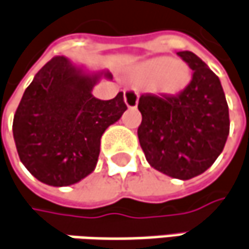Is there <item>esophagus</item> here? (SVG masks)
<instances>
[{
	"mask_svg": "<svg viewBox=\"0 0 249 249\" xmlns=\"http://www.w3.org/2000/svg\"><path fill=\"white\" fill-rule=\"evenodd\" d=\"M138 100H139V93L132 89H128L124 93V102L128 108H136L138 106Z\"/></svg>",
	"mask_w": 249,
	"mask_h": 249,
	"instance_id": "1",
	"label": "esophagus"
}]
</instances>
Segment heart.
I'll list each match as a JSON object with an SVG mask.
<instances>
[{
    "label": "heart",
    "mask_w": 249,
    "mask_h": 249,
    "mask_svg": "<svg viewBox=\"0 0 249 249\" xmlns=\"http://www.w3.org/2000/svg\"><path fill=\"white\" fill-rule=\"evenodd\" d=\"M134 76L141 85L150 86L156 93L176 96L188 86L191 71L184 61L160 55L141 62L134 71Z\"/></svg>",
    "instance_id": "heart-1"
}]
</instances>
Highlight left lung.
<instances>
[{"label":"left lung","instance_id":"8db88e82","mask_svg":"<svg viewBox=\"0 0 249 249\" xmlns=\"http://www.w3.org/2000/svg\"><path fill=\"white\" fill-rule=\"evenodd\" d=\"M194 71L177 96L142 94L138 138L147 163L168 177L189 179L220 156L230 132L229 106L220 79L191 51L177 53Z\"/></svg>","mask_w":249,"mask_h":249}]
</instances>
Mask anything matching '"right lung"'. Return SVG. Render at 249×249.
<instances>
[{
  "label": "right lung",
  "instance_id": "1",
  "mask_svg": "<svg viewBox=\"0 0 249 249\" xmlns=\"http://www.w3.org/2000/svg\"><path fill=\"white\" fill-rule=\"evenodd\" d=\"M107 70L89 71L54 57L22 96L12 132L29 173L51 187H68L94 171L104 131L126 110L124 93L111 100L92 94Z\"/></svg>",
  "mask_w": 249,
  "mask_h": 249
}]
</instances>
